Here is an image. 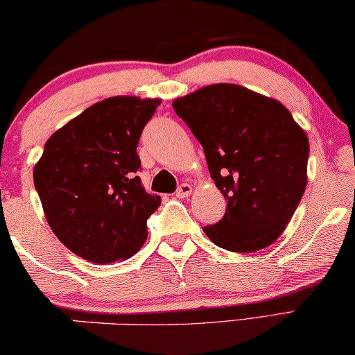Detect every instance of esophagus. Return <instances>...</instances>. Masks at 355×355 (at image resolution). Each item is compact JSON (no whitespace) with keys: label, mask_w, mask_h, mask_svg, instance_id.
Segmentation results:
<instances>
[{"label":"esophagus","mask_w":355,"mask_h":355,"mask_svg":"<svg viewBox=\"0 0 355 355\" xmlns=\"http://www.w3.org/2000/svg\"><path fill=\"white\" fill-rule=\"evenodd\" d=\"M175 194H177V198H180V199L188 198V196L193 194V187H191V184H188V183H182L178 187Z\"/></svg>","instance_id":"1"}]
</instances>
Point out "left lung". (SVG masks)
I'll return each mask as SVG.
<instances>
[{
  "mask_svg": "<svg viewBox=\"0 0 355 355\" xmlns=\"http://www.w3.org/2000/svg\"><path fill=\"white\" fill-rule=\"evenodd\" d=\"M175 113L202 145L210 177L228 200L204 226L230 252H257L279 239L308 183L306 132L276 98L237 84H211L178 97Z\"/></svg>",
  "mask_w": 355,
  "mask_h": 355,
  "instance_id": "left-lung-1",
  "label": "left lung"
}]
</instances>
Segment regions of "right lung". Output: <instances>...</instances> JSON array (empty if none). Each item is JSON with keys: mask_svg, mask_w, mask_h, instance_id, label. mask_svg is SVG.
<instances>
[{"mask_svg": "<svg viewBox=\"0 0 355 355\" xmlns=\"http://www.w3.org/2000/svg\"><path fill=\"white\" fill-rule=\"evenodd\" d=\"M159 98H105L54 132L33 168L51 230L84 260H127L145 244L146 220L161 205L135 172L137 145Z\"/></svg>", "mask_w": 355, "mask_h": 355, "instance_id": "obj_1", "label": "right lung"}]
</instances>
